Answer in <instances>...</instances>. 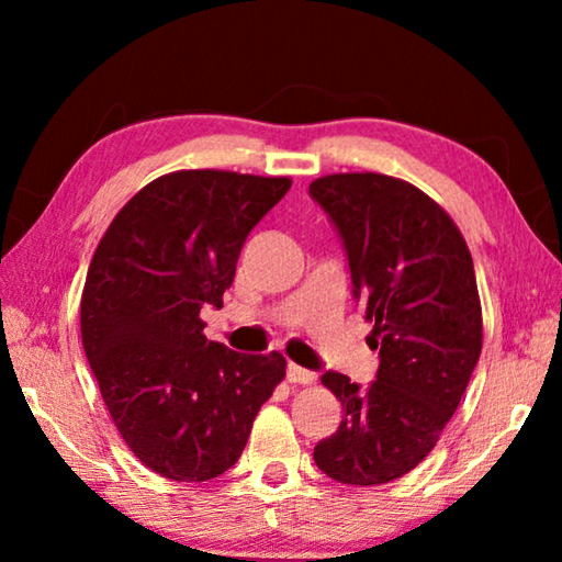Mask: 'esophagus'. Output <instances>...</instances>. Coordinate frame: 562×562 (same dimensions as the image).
<instances>
[{
  "label": "esophagus",
  "instance_id": "1",
  "mask_svg": "<svg viewBox=\"0 0 562 562\" xmlns=\"http://www.w3.org/2000/svg\"><path fill=\"white\" fill-rule=\"evenodd\" d=\"M288 379L292 384H315L317 382V374L310 372V369H302L297 364H288Z\"/></svg>",
  "mask_w": 562,
  "mask_h": 562
}]
</instances>
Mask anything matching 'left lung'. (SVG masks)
Returning a JSON list of instances; mask_svg holds the SVG:
<instances>
[{
  "label": "left lung",
  "mask_w": 562,
  "mask_h": 562,
  "mask_svg": "<svg viewBox=\"0 0 562 562\" xmlns=\"http://www.w3.org/2000/svg\"><path fill=\"white\" fill-rule=\"evenodd\" d=\"M310 195L337 227L379 349L369 386L322 374L345 416L315 463L339 483L379 486L431 453L469 386L483 345L473 260L449 213L406 180L335 173Z\"/></svg>",
  "instance_id": "left-lung-1"
}]
</instances>
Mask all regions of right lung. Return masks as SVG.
I'll return each instance as SVG.
<instances>
[{
	"label": "right lung",
	"mask_w": 562,
	"mask_h": 562,
	"mask_svg": "<svg viewBox=\"0 0 562 562\" xmlns=\"http://www.w3.org/2000/svg\"><path fill=\"white\" fill-rule=\"evenodd\" d=\"M290 178L176 170L140 188L93 252L81 294L83 351L136 459L170 481H207L240 459L284 361L203 335L247 235Z\"/></svg>",
	"instance_id": "right-lung-1"
}]
</instances>
